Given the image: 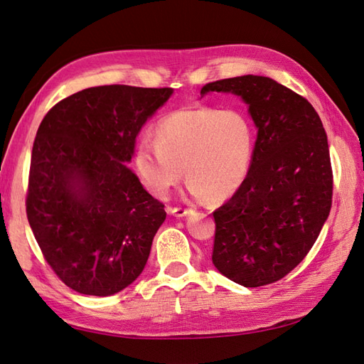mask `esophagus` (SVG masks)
<instances>
[{
	"instance_id": "esophagus-1",
	"label": "esophagus",
	"mask_w": 364,
	"mask_h": 364,
	"mask_svg": "<svg viewBox=\"0 0 364 364\" xmlns=\"http://www.w3.org/2000/svg\"><path fill=\"white\" fill-rule=\"evenodd\" d=\"M167 212L172 213V215H175V217H186L193 210L192 209H184V208H167Z\"/></svg>"
}]
</instances>
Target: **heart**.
I'll return each instance as SVG.
<instances>
[{"label":"heart","instance_id":"heart-1","mask_svg":"<svg viewBox=\"0 0 364 364\" xmlns=\"http://www.w3.org/2000/svg\"><path fill=\"white\" fill-rule=\"evenodd\" d=\"M155 139L136 146L139 181L158 198L184 176L195 197L226 200L245 184L255 156V127L240 107L191 106L158 121Z\"/></svg>","mask_w":364,"mask_h":364}]
</instances>
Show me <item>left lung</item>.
<instances>
[{"label": "left lung", "mask_w": 364, "mask_h": 364, "mask_svg": "<svg viewBox=\"0 0 364 364\" xmlns=\"http://www.w3.org/2000/svg\"><path fill=\"white\" fill-rule=\"evenodd\" d=\"M209 92L243 98L258 129L245 184L213 212L212 263L245 287L271 284L303 262L329 217L328 135L311 102L272 78H226Z\"/></svg>", "instance_id": "left-lung-1"}]
</instances>
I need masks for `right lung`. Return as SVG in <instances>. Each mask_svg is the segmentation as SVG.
<instances>
[{"label": "right lung", "instance_id": "add662e5", "mask_svg": "<svg viewBox=\"0 0 364 364\" xmlns=\"http://www.w3.org/2000/svg\"><path fill=\"white\" fill-rule=\"evenodd\" d=\"M172 93L89 87L43 118L26 212L46 262L73 291L114 295L143 272L166 212L127 163L139 130Z\"/></svg>", "mask_w": 364, "mask_h": 364}]
</instances>
